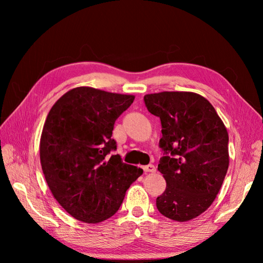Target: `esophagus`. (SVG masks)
<instances>
[{"label":"esophagus","instance_id":"1","mask_svg":"<svg viewBox=\"0 0 263 263\" xmlns=\"http://www.w3.org/2000/svg\"><path fill=\"white\" fill-rule=\"evenodd\" d=\"M143 171L146 173H155L156 172V167L153 165V164H149V165H146L142 167Z\"/></svg>","mask_w":263,"mask_h":263}]
</instances>
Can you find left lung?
I'll return each mask as SVG.
<instances>
[{
	"mask_svg": "<svg viewBox=\"0 0 263 263\" xmlns=\"http://www.w3.org/2000/svg\"><path fill=\"white\" fill-rule=\"evenodd\" d=\"M161 122L158 171L166 181L156 200L161 215L176 221L198 217L214 202L230 164L228 133L208 100L194 92L164 91L143 97Z\"/></svg>",
	"mask_w": 263,
	"mask_h": 263,
	"instance_id": "left-lung-1",
	"label": "left lung"
}]
</instances>
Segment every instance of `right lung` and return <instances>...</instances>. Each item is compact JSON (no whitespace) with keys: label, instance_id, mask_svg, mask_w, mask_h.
<instances>
[{"label":"right lung","instance_id":"add662e5","mask_svg":"<svg viewBox=\"0 0 263 263\" xmlns=\"http://www.w3.org/2000/svg\"><path fill=\"white\" fill-rule=\"evenodd\" d=\"M131 95L78 87L49 110L41 137V164L48 187L66 212L93 224L120 209L126 190L143 171L113 155L115 121Z\"/></svg>","mask_w":263,"mask_h":263}]
</instances>
